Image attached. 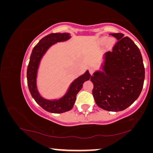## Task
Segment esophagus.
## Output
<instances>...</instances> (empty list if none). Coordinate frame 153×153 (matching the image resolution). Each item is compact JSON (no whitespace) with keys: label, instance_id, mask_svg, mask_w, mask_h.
I'll return each mask as SVG.
<instances>
[{"label":"esophagus","instance_id":"34e87169","mask_svg":"<svg viewBox=\"0 0 153 153\" xmlns=\"http://www.w3.org/2000/svg\"><path fill=\"white\" fill-rule=\"evenodd\" d=\"M89 71L90 74H91V75L93 74V73H94V68H92V67L89 68Z\"/></svg>","mask_w":153,"mask_h":153}]
</instances>
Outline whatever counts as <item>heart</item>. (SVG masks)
Wrapping results in <instances>:
<instances>
[{
    "instance_id": "obj_1",
    "label": "heart",
    "mask_w": 153,
    "mask_h": 153,
    "mask_svg": "<svg viewBox=\"0 0 153 153\" xmlns=\"http://www.w3.org/2000/svg\"><path fill=\"white\" fill-rule=\"evenodd\" d=\"M100 42L102 43V44H105V43L107 42V44H112V40L109 39L107 37L104 36V37H102L100 39Z\"/></svg>"
}]
</instances>
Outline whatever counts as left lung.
Returning <instances> with one entry per match:
<instances>
[{"instance_id":"8db88e82","label":"left lung","mask_w":153,"mask_h":153,"mask_svg":"<svg viewBox=\"0 0 153 153\" xmlns=\"http://www.w3.org/2000/svg\"><path fill=\"white\" fill-rule=\"evenodd\" d=\"M118 42L112 51L103 55L100 70L91 76L96 104L109 111H123L140 95L145 78V68L140 51L122 33H111Z\"/></svg>"}]
</instances>
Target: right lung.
Here are the masks:
<instances>
[{
    "mask_svg": "<svg viewBox=\"0 0 153 153\" xmlns=\"http://www.w3.org/2000/svg\"><path fill=\"white\" fill-rule=\"evenodd\" d=\"M71 37V36L69 33H51L44 36L34 47L27 66V86L31 96L39 106L51 113L60 114L71 110L76 102L77 94L82 88L84 82L89 80L91 77L89 71L87 70L85 74L71 83L65 94L58 99H46L41 96L39 92L36 79L41 60L51 46L57 43L68 41Z\"/></svg>",
    "mask_w": 153,
    "mask_h": 153,
    "instance_id": "add662e5",
    "label": "right lung"
}]
</instances>
